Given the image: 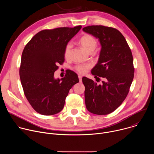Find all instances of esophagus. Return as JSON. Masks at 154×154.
<instances>
[{
    "instance_id": "1",
    "label": "esophagus",
    "mask_w": 154,
    "mask_h": 154,
    "mask_svg": "<svg viewBox=\"0 0 154 154\" xmlns=\"http://www.w3.org/2000/svg\"><path fill=\"white\" fill-rule=\"evenodd\" d=\"M79 79L80 82H82V76L80 75H79Z\"/></svg>"
}]
</instances>
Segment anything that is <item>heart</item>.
Returning a JSON list of instances; mask_svg holds the SVG:
<instances>
[{
  "label": "heart",
  "mask_w": 154,
  "mask_h": 154,
  "mask_svg": "<svg viewBox=\"0 0 154 154\" xmlns=\"http://www.w3.org/2000/svg\"><path fill=\"white\" fill-rule=\"evenodd\" d=\"M79 42L82 48L86 51L88 52H93L97 46V41L90 34H85L82 36ZM72 49V45L70 43L68 44L64 49V57L66 58H68L70 56L71 51ZM91 68L90 64H78L75 66V70L80 74H85Z\"/></svg>",
  "instance_id": "b5f03b06"
}]
</instances>
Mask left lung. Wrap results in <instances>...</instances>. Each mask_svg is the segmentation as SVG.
<instances>
[{
	"instance_id": "obj_1",
	"label": "left lung",
	"mask_w": 154,
	"mask_h": 154,
	"mask_svg": "<svg viewBox=\"0 0 154 154\" xmlns=\"http://www.w3.org/2000/svg\"><path fill=\"white\" fill-rule=\"evenodd\" d=\"M83 30L99 40L102 48L91 73L95 78L105 79L98 85L86 77L82 78L86 107L93 114L108 115L121 105L129 92L135 71L132 54L124 36L115 28L91 26Z\"/></svg>"
}]
</instances>
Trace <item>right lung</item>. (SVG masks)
Listing matches in <instances>:
<instances>
[{"label":"right lung","instance_id":"add662e5","mask_svg":"<svg viewBox=\"0 0 154 154\" xmlns=\"http://www.w3.org/2000/svg\"><path fill=\"white\" fill-rule=\"evenodd\" d=\"M82 26L43 30L27 44L22 54L19 75L24 94L38 113L49 116L61 112L71 88L79 80L68 71L64 77L54 79L58 64L64 61L68 42Z\"/></svg>","mask_w":154,"mask_h":154}]
</instances>
